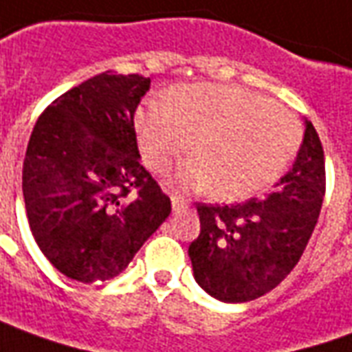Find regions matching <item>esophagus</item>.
I'll return each mask as SVG.
<instances>
[{
  "label": "esophagus",
  "mask_w": 352,
  "mask_h": 352,
  "mask_svg": "<svg viewBox=\"0 0 352 352\" xmlns=\"http://www.w3.org/2000/svg\"><path fill=\"white\" fill-rule=\"evenodd\" d=\"M170 203H172V212H174V214H182V212L188 208V203H186V201H184V199L178 195H172Z\"/></svg>",
  "instance_id": "1"
}]
</instances>
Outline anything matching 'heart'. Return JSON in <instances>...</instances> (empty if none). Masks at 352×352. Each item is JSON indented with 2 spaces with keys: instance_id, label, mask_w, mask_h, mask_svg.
I'll return each mask as SVG.
<instances>
[{
  "instance_id": "1",
  "label": "heart",
  "mask_w": 352,
  "mask_h": 352,
  "mask_svg": "<svg viewBox=\"0 0 352 352\" xmlns=\"http://www.w3.org/2000/svg\"><path fill=\"white\" fill-rule=\"evenodd\" d=\"M142 159L166 172L189 149L195 157L174 174L182 189H208L220 201H243L280 178L301 144V123L267 96L233 85L174 87L166 104L136 111Z\"/></svg>"
}]
</instances>
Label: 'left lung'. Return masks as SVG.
Here are the masks:
<instances>
[{
    "instance_id": "left-lung-1",
    "label": "left lung",
    "mask_w": 352,
    "mask_h": 352,
    "mask_svg": "<svg viewBox=\"0 0 352 352\" xmlns=\"http://www.w3.org/2000/svg\"><path fill=\"white\" fill-rule=\"evenodd\" d=\"M324 189L322 144L305 119L298 157L275 191L231 206L197 204L201 233L188 250L197 284L223 303L258 300L273 290L298 265Z\"/></svg>"
}]
</instances>
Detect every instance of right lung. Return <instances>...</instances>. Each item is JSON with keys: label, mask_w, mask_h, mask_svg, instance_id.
Wrapping results in <instances>:
<instances>
[{"label": "right lung", "mask_w": 352, "mask_h": 352, "mask_svg": "<svg viewBox=\"0 0 352 352\" xmlns=\"http://www.w3.org/2000/svg\"><path fill=\"white\" fill-rule=\"evenodd\" d=\"M149 85L138 74H98L52 102L30 136L22 168L30 229L45 258L77 283L123 273L170 214L136 146L134 111Z\"/></svg>", "instance_id": "right-lung-1"}]
</instances>
